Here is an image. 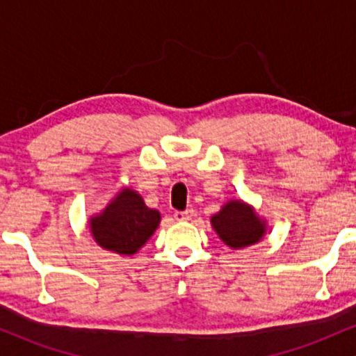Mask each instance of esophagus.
<instances>
[{
    "label": "esophagus",
    "instance_id": "esophagus-1",
    "mask_svg": "<svg viewBox=\"0 0 356 356\" xmlns=\"http://www.w3.org/2000/svg\"><path fill=\"white\" fill-rule=\"evenodd\" d=\"M194 216V211L192 209H186V211H175L174 212V219L175 220H189Z\"/></svg>",
    "mask_w": 356,
    "mask_h": 356
}]
</instances>
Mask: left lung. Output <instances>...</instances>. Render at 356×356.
<instances>
[{
	"mask_svg": "<svg viewBox=\"0 0 356 356\" xmlns=\"http://www.w3.org/2000/svg\"><path fill=\"white\" fill-rule=\"evenodd\" d=\"M212 227L229 248L241 249L251 246L263 238L264 222L251 207L241 201H231L212 216Z\"/></svg>",
	"mask_w": 356,
	"mask_h": 356,
	"instance_id": "left-lung-1",
	"label": "left lung"
}]
</instances>
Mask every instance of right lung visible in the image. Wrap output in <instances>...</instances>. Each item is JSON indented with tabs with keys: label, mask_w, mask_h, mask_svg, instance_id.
Here are the masks:
<instances>
[{
	"label": "right lung",
	"mask_w": 356,
	"mask_h": 356,
	"mask_svg": "<svg viewBox=\"0 0 356 356\" xmlns=\"http://www.w3.org/2000/svg\"><path fill=\"white\" fill-rule=\"evenodd\" d=\"M161 222L159 211L145 206L136 191L124 189L107 209L90 220L93 239L118 254H136Z\"/></svg>",
	"instance_id": "obj_1"
}]
</instances>
